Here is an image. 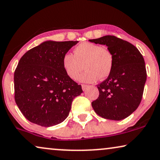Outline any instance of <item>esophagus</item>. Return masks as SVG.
I'll list each match as a JSON object with an SVG mask.
<instances>
[{"label": "esophagus", "mask_w": 160, "mask_h": 160, "mask_svg": "<svg viewBox=\"0 0 160 160\" xmlns=\"http://www.w3.org/2000/svg\"><path fill=\"white\" fill-rule=\"evenodd\" d=\"M88 86H87V85L82 84V90H83V91H86V88H88Z\"/></svg>", "instance_id": "1"}]
</instances>
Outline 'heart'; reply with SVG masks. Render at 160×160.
Here are the masks:
<instances>
[{"label":"heart","mask_w":160,"mask_h":160,"mask_svg":"<svg viewBox=\"0 0 160 160\" xmlns=\"http://www.w3.org/2000/svg\"><path fill=\"white\" fill-rule=\"evenodd\" d=\"M113 61V55L107 47L86 42L74 48L73 55H64L62 66L66 74L74 80L78 78L83 67L86 71L80 76V80L93 82L110 75Z\"/></svg>","instance_id":"b5f03b06"}]
</instances>
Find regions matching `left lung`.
I'll list each match as a JSON object with an SVG mask.
<instances>
[{
  "instance_id": "1",
  "label": "left lung",
  "mask_w": 160,
  "mask_h": 160,
  "mask_svg": "<svg viewBox=\"0 0 160 160\" xmlns=\"http://www.w3.org/2000/svg\"><path fill=\"white\" fill-rule=\"evenodd\" d=\"M89 41L108 46L114 58L111 73L97 85L99 95L91 102L93 109L104 118L122 120L141 102L147 77L143 57L133 44L115 36Z\"/></svg>"
}]
</instances>
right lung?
<instances>
[{"label":"right lung","mask_w":160,"mask_h":160,"mask_svg":"<svg viewBox=\"0 0 160 160\" xmlns=\"http://www.w3.org/2000/svg\"><path fill=\"white\" fill-rule=\"evenodd\" d=\"M78 42L47 41L20 58L14 74V99L31 122L45 127L61 123L73 99L82 93L62 66L63 57Z\"/></svg>","instance_id":"add662e5"}]
</instances>
